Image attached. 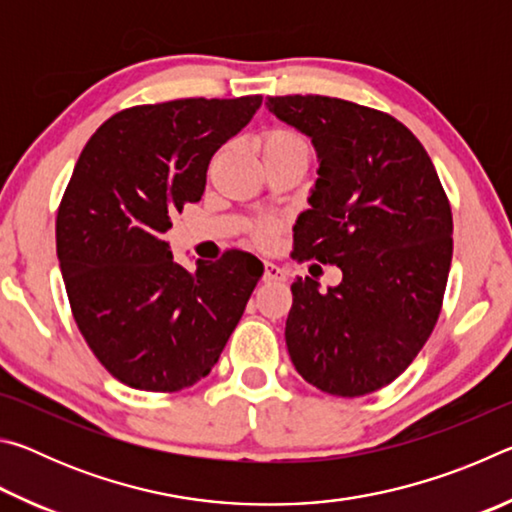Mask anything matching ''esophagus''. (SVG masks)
<instances>
[{"label":"esophagus","mask_w":512,"mask_h":512,"mask_svg":"<svg viewBox=\"0 0 512 512\" xmlns=\"http://www.w3.org/2000/svg\"><path fill=\"white\" fill-rule=\"evenodd\" d=\"M264 282H284L287 280V273L282 271L280 266L273 264V262H264Z\"/></svg>","instance_id":"34e87169"}]
</instances>
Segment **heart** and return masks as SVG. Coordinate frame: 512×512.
Segmentation results:
<instances>
[{"mask_svg": "<svg viewBox=\"0 0 512 512\" xmlns=\"http://www.w3.org/2000/svg\"><path fill=\"white\" fill-rule=\"evenodd\" d=\"M262 155L266 160H287V158H307L309 160V144L302 140L298 133L289 128H273L262 137ZM275 235L273 223H262L257 230V239L268 244Z\"/></svg>", "mask_w": 512, "mask_h": 512, "instance_id": "b5f03b06", "label": "heart"}]
</instances>
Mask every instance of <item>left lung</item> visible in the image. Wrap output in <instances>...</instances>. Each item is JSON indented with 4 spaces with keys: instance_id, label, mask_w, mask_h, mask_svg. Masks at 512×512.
<instances>
[{
    "instance_id": "8db88e82",
    "label": "left lung",
    "mask_w": 512,
    "mask_h": 512,
    "mask_svg": "<svg viewBox=\"0 0 512 512\" xmlns=\"http://www.w3.org/2000/svg\"><path fill=\"white\" fill-rule=\"evenodd\" d=\"M268 110L311 137L318 178L293 225V257L343 271L320 291L291 284L287 348L311 386L361 397L391 384L436 327L452 264V207L402 121L359 103L293 94Z\"/></svg>"
}]
</instances>
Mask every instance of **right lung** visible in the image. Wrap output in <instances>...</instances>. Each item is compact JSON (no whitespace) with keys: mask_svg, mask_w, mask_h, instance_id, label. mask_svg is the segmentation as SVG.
Here are the masks:
<instances>
[{"mask_svg":"<svg viewBox=\"0 0 512 512\" xmlns=\"http://www.w3.org/2000/svg\"><path fill=\"white\" fill-rule=\"evenodd\" d=\"M262 97L176 99L112 115L81 151L56 216L69 307L94 357L121 384L176 393L210 375L264 266L244 250L196 271L164 232L201 201L207 164Z\"/></svg>","mask_w":512,"mask_h":512,"instance_id":"obj_1","label":"right lung"}]
</instances>
